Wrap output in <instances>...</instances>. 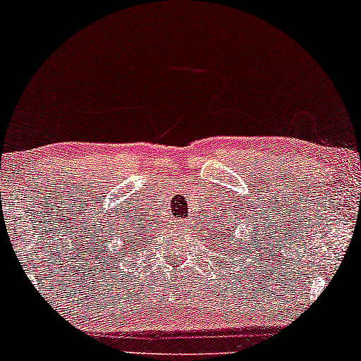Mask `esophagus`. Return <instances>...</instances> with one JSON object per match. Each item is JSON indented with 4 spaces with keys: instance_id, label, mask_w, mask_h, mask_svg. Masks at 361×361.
<instances>
[{
    "instance_id": "34e87169",
    "label": "esophagus",
    "mask_w": 361,
    "mask_h": 361,
    "mask_svg": "<svg viewBox=\"0 0 361 361\" xmlns=\"http://www.w3.org/2000/svg\"><path fill=\"white\" fill-rule=\"evenodd\" d=\"M173 226H175V230L181 231L185 230V228H188V223H186V220H183V218H178V220L173 223Z\"/></svg>"
}]
</instances>
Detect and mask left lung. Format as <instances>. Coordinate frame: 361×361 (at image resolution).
<instances>
[{
	"instance_id": "obj_1",
	"label": "left lung",
	"mask_w": 361,
	"mask_h": 361,
	"mask_svg": "<svg viewBox=\"0 0 361 361\" xmlns=\"http://www.w3.org/2000/svg\"><path fill=\"white\" fill-rule=\"evenodd\" d=\"M216 233H218V231H216ZM228 240H230V238H228ZM228 240H226V241H228Z\"/></svg>"
}]
</instances>
